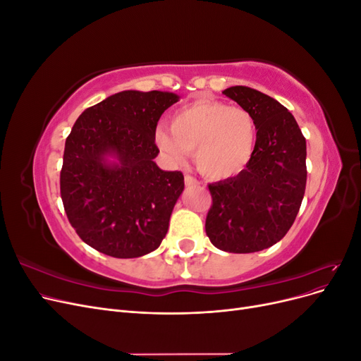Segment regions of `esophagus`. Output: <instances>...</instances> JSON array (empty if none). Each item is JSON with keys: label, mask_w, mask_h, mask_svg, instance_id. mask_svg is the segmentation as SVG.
I'll return each instance as SVG.
<instances>
[{"label": "esophagus", "mask_w": 361, "mask_h": 361, "mask_svg": "<svg viewBox=\"0 0 361 361\" xmlns=\"http://www.w3.org/2000/svg\"><path fill=\"white\" fill-rule=\"evenodd\" d=\"M185 185H187V187H197V185H200V182L195 178L190 176V174H187V176H185Z\"/></svg>", "instance_id": "34e87169"}]
</instances>
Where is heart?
Returning <instances> with one entry per match:
<instances>
[{
	"mask_svg": "<svg viewBox=\"0 0 361 361\" xmlns=\"http://www.w3.org/2000/svg\"><path fill=\"white\" fill-rule=\"evenodd\" d=\"M253 117L239 106L199 99L180 106L170 128L158 126L155 143L173 162H182L194 150V162L211 179H228L241 173L256 150Z\"/></svg>",
	"mask_w": 361,
	"mask_h": 361,
	"instance_id": "1",
	"label": "heart"
}]
</instances>
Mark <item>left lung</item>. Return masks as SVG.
<instances>
[{
  "label": "left lung",
  "mask_w": 361,
  "mask_h": 361,
  "mask_svg": "<svg viewBox=\"0 0 361 361\" xmlns=\"http://www.w3.org/2000/svg\"><path fill=\"white\" fill-rule=\"evenodd\" d=\"M253 117L255 155L233 178L209 183L206 235L227 253H255L277 244L295 221L305 191V138L297 120L271 96L233 85L223 92Z\"/></svg>",
  "instance_id": "left-lung-1"
}]
</instances>
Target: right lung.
Wrapping results in <instances>:
<instances>
[{"label": "right lung", "instance_id": "1", "mask_svg": "<svg viewBox=\"0 0 361 361\" xmlns=\"http://www.w3.org/2000/svg\"><path fill=\"white\" fill-rule=\"evenodd\" d=\"M179 99L170 92L125 90L76 118L64 145L60 192L69 223L87 245L133 259L166 238L183 174L157 166L155 130Z\"/></svg>", "mask_w": 361, "mask_h": 361}]
</instances>
